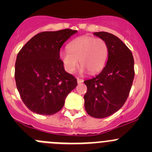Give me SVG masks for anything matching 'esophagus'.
<instances>
[{"instance_id":"obj_1","label":"esophagus","mask_w":152,"mask_h":152,"mask_svg":"<svg viewBox=\"0 0 152 152\" xmlns=\"http://www.w3.org/2000/svg\"><path fill=\"white\" fill-rule=\"evenodd\" d=\"M84 82L83 79H79V78H78V79H77V83L78 84H81V83H82V82Z\"/></svg>"}]
</instances>
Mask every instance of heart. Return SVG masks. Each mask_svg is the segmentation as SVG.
Wrapping results in <instances>:
<instances>
[{
	"mask_svg": "<svg viewBox=\"0 0 152 152\" xmlns=\"http://www.w3.org/2000/svg\"><path fill=\"white\" fill-rule=\"evenodd\" d=\"M67 49L60 51L59 58L69 73H74L79 60L81 73L87 70L90 74H96L104 68L108 57V45L101 38L81 37L69 42Z\"/></svg>",
	"mask_w": 152,
	"mask_h": 152,
	"instance_id": "heart-1",
	"label": "heart"
}]
</instances>
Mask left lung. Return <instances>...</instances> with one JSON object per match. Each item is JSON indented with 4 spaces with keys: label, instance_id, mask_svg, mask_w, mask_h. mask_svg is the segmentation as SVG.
I'll return each instance as SVG.
<instances>
[{
    "label": "left lung",
    "instance_id": "8db88e82",
    "mask_svg": "<svg viewBox=\"0 0 152 152\" xmlns=\"http://www.w3.org/2000/svg\"><path fill=\"white\" fill-rule=\"evenodd\" d=\"M93 34L107 43L108 59L99 75L84 82L87 87L85 108L92 117L104 118L120 110L126 101L134 80V59L131 50L115 35L105 31Z\"/></svg>",
    "mask_w": 152,
    "mask_h": 152
}]
</instances>
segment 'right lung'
Listing matches in <instances>:
<instances>
[{
    "instance_id": "1",
    "label": "right lung",
    "mask_w": 152,
    "mask_h": 152,
    "mask_svg": "<svg viewBox=\"0 0 152 152\" xmlns=\"http://www.w3.org/2000/svg\"><path fill=\"white\" fill-rule=\"evenodd\" d=\"M77 31L63 29L37 34L21 48L15 62L17 88L25 105L34 113L50 115L65 104L77 86L59 59L62 45Z\"/></svg>"
}]
</instances>
